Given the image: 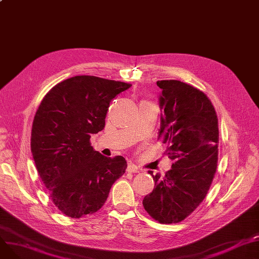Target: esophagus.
<instances>
[{"label": "esophagus", "instance_id": "34e87169", "mask_svg": "<svg viewBox=\"0 0 259 259\" xmlns=\"http://www.w3.org/2000/svg\"><path fill=\"white\" fill-rule=\"evenodd\" d=\"M127 172H129V173H138L139 172V168H138V166H135L134 164H128Z\"/></svg>", "mask_w": 259, "mask_h": 259}]
</instances>
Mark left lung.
Listing matches in <instances>:
<instances>
[{
    "mask_svg": "<svg viewBox=\"0 0 259 259\" xmlns=\"http://www.w3.org/2000/svg\"><path fill=\"white\" fill-rule=\"evenodd\" d=\"M162 111L157 140L167 144L173 160L164 178L153 175L155 188L144 197L143 206L161 224L180 223L206 197L217 167L219 119L200 90L181 80H158Z\"/></svg>",
    "mask_w": 259,
    "mask_h": 259,
    "instance_id": "8db88e82",
    "label": "left lung"
}]
</instances>
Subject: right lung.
<instances>
[{"instance_id": "1", "label": "right lung", "mask_w": 259, "mask_h": 259, "mask_svg": "<svg viewBox=\"0 0 259 259\" xmlns=\"http://www.w3.org/2000/svg\"><path fill=\"white\" fill-rule=\"evenodd\" d=\"M130 84L76 75L57 84L34 115L31 152L54 205L71 219L99 211L127 161L95 151L91 134L102 131L110 102Z\"/></svg>"}]
</instances>
